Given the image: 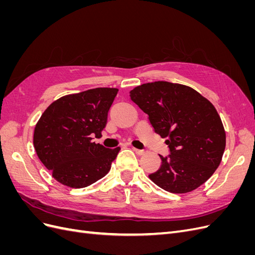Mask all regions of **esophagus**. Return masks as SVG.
Returning <instances> with one entry per match:
<instances>
[{
    "label": "esophagus",
    "instance_id": "1",
    "mask_svg": "<svg viewBox=\"0 0 255 255\" xmlns=\"http://www.w3.org/2000/svg\"><path fill=\"white\" fill-rule=\"evenodd\" d=\"M132 150L137 154V155H143L144 154V151L143 150H139V149H135V148H132Z\"/></svg>",
    "mask_w": 255,
    "mask_h": 255
}]
</instances>
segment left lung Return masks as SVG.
I'll return each instance as SVG.
<instances>
[{
    "mask_svg": "<svg viewBox=\"0 0 255 255\" xmlns=\"http://www.w3.org/2000/svg\"><path fill=\"white\" fill-rule=\"evenodd\" d=\"M130 100L148 115L154 132L167 138V156L149 174L158 187L186 194L201 186L218 168L226 148V132L214 105L188 86L169 82L142 84Z\"/></svg>",
    "mask_w": 255,
    "mask_h": 255,
    "instance_id": "1",
    "label": "left lung"
}]
</instances>
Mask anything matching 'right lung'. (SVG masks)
<instances>
[{"mask_svg":"<svg viewBox=\"0 0 255 255\" xmlns=\"http://www.w3.org/2000/svg\"><path fill=\"white\" fill-rule=\"evenodd\" d=\"M117 88L69 95L44 111L34 130L37 156L57 182L72 188L96 183L110 171L120 148L92 141L101 135Z\"/></svg>","mask_w":255,"mask_h":255,"instance_id":"1","label":"right lung"}]
</instances>
